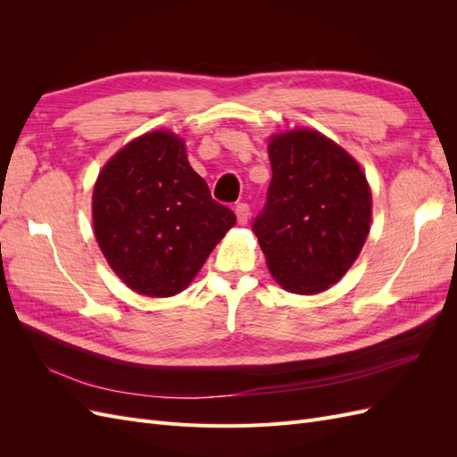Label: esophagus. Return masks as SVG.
I'll use <instances>...</instances> for the list:
<instances>
[{"mask_svg":"<svg viewBox=\"0 0 457 457\" xmlns=\"http://www.w3.org/2000/svg\"><path fill=\"white\" fill-rule=\"evenodd\" d=\"M237 219H238V225H245L247 220H250V205L238 204L237 205Z\"/></svg>","mask_w":457,"mask_h":457,"instance_id":"obj_1","label":"esophagus"}]
</instances>
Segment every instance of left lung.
<instances>
[{
    "mask_svg": "<svg viewBox=\"0 0 457 457\" xmlns=\"http://www.w3.org/2000/svg\"><path fill=\"white\" fill-rule=\"evenodd\" d=\"M269 160V198L253 223L267 267L289 294H322L347 274L370 234L366 173L343 146L309 128L270 135Z\"/></svg>",
    "mask_w": 457,
    "mask_h": 457,
    "instance_id": "1",
    "label": "left lung"
}]
</instances>
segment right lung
<instances>
[{"mask_svg": "<svg viewBox=\"0 0 457 457\" xmlns=\"http://www.w3.org/2000/svg\"><path fill=\"white\" fill-rule=\"evenodd\" d=\"M91 215L110 269L135 294L158 299L187 289L237 225L192 170L183 137L168 129L139 135L103 165Z\"/></svg>", "mask_w": 457, "mask_h": 457, "instance_id": "right-lung-1", "label": "right lung"}]
</instances>
